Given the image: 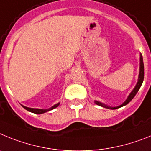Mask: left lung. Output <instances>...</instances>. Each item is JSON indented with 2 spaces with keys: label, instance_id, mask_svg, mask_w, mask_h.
I'll use <instances>...</instances> for the list:
<instances>
[{
  "label": "left lung",
  "instance_id": "obj_1",
  "mask_svg": "<svg viewBox=\"0 0 151 151\" xmlns=\"http://www.w3.org/2000/svg\"><path fill=\"white\" fill-rule=\"evenodd\" d=\"M144 77H145V67H144V62H143V58L142 55H140V71H139V75H138V81H137V83L136 84L135 87L134 88V90L131 92V93L129 94V96H128V98L126 99V100L124 101V103H122V105L116 107H111V106H108L106 105L103 104V103H100L99 101H95V103L99 106L104 107V108H107V109H116L118 108H120V107H122L125 105L128 104L129 102L132 101V99H133L135 95L137 94V93L138 92L139 89L141 88V85H142L143 81H144Z\"/></svg>",
  "mask_w": 151,
  "mask_h": 151
}]
</instances>
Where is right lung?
Here are the masks:
<instances>
[{"label": "right lung", "instance_id": "obj_1", "mask_svg": "<svg viewBox=\"0 0 151 151\" xmlns=\"http://www.w3.org/2000/svg\"><path fill=\"white\" fill-rule=\"evenodd\" d=\"M59 104H60V103H57V104H55V105H54L53 106L51 107V108H49V109H40L29 108V107L24 106H23V107L25 109H27V111H29V112H32V113H35V114H42V113H45V112H48V111H50V110L54 109H55L56 107H58V106H59Z\"/></svg>", "mask_w": 151, "mask_h": 151}]
</instances>
